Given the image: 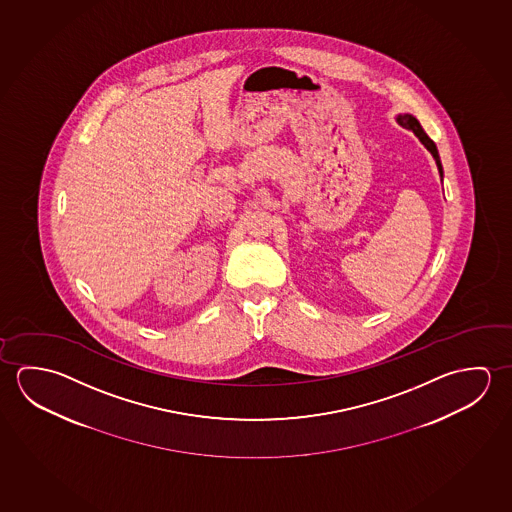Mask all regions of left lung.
<instances>
[{
  "label": "left lung",
  "instance_id": "1",
  "mask_svg": "<svg viewBox=\"0 0 512 512\" xmlns=\"http://www.w3.org/2000/svg\"><path fill=\"white\" fill-rule=\"evenodd\" d=\"M396 121L400 123V125L405 126V128H409V130H412L414 134L418 135L419 141L423 143V146L427 148L430 153H432V157L436 159L437 169H439V175H441V178H443V166H441V159H439V153H437L436 144H434V141L428 137L427 134H425V130L421 128V125H419L418 119L414 118V116H411V114H400L398 118H396Z\"/></svg>",
  "mask_w": 512,
  "mask_h": 512
}]
</instances>
